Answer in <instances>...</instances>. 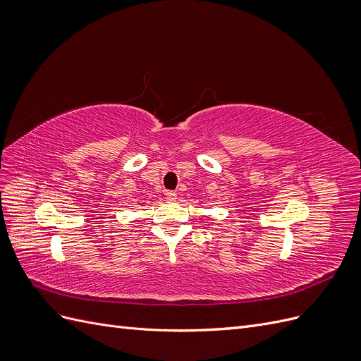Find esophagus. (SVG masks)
<instances>
[{
	"instance_id": "1",
	"label": "esophagus",
	"mask_w": 361,
	"mask_h": 361,
	"mask_svg": "<svg viewBox=\"0 0 361 361\" xmlns=\"http://www.w3.org/2000/svg\"><path fill=\"white\" fill-rule=\"evenodd\" d=\"M176 197H178L176 192H173V191H167L166 192V199L167 200H176Z\"/></svg>"
}]
</instances>
